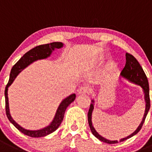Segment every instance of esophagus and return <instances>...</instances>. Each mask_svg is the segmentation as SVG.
Returning a JSON list of instances; mask_svg holds the SVG:
<instances>
[{
    "label": "esophagus",
    "mask_w": 152,
    "mask_h": 152,
    "mask_svg": "<svg viewBox=\"0 0 152 152\" xmlns=\"http://www.w3.org/2000/svg\"><path fill=\"white\" fill-rule=\"evenodd\" d=\"M91 91L90 89L88 87L86 86H83V87H81L78 90V94H88Z\"/></svg>",
    "instance_id": "obj_1"
}]
</instances>
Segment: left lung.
<instances>
[{"instance_id":"left-lung-1","label":"left lung","mask_w":152,"mask_h":152,"mask_svg":"<svg viewBox=\"0 0 152 152\" xmlns=\"http://www.w3.org/2000/svg\"><path fill=\"white\" fill-rule=\"evenodd\" d=\"M126 64L124 67L123 68L122 71L121 72V76H122L124 79H127L129 82L133 83L136 85L141 86L142 88L143 92H144V97H145V110L144 116L142 118L141 123L137 127V130L129 135L128 137H124V138L120 140V142L124 141V140H127V139L130 138V137H134V135L138 133L140 130H141L143 124L145 122V118H146L147 114H148V111L150 109V97H149V86H148V82L147 76L145 73L144 70L142 69V66H140V63L137 61V59L134 58L132 55L129 53H126ZM92 103L90 105V109H89L88 113V124L90 127L91 133L95 137H97L98 140L100 141L103 142L109 143V144H115V143H118V140H109L107 139L104 138V137H101L100 134L96 131L94 129V126L92 125V121H91V115H92V112L94 110V100H91Z\"/></svg>"}]
</instances>
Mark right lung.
Segmentation results:
<instances>
[{
    "mask_svg": "<svg viewBox=\"0 0 152 152\" xmlns=\"http://www.w3.org/2000/svg\"><path fill=\"white\" fill-rule=\"evenodd\" d=\"M64 44L61 42H51L49 44H44V45H40L34 47V49H31L28 51V52L25 54L18 61L16 64L12 66V69H11L10 75V79L8 82L7 85L6 86L5 92V105H6V114L7 116L8 119L10 120L11 123L18 129L19 131L23 133L24 134L27 136H29L31 137H42L47 136L49 134H52V132L55 131L58 128L60 124H61L62 121H63L64 115L65 111L68 106H69L72 102L74 101L75 98H76V94H73L68 96L65 99H64L61 101V103L59 105L58 108L57 110L55 115L54 117L53 120L51 122L49 125L46 126L44 128L40 129V130H26V129L23 128L21 127L19 124H17L15 121H14L12 118L11 117L10 113V109H9V101H8V88L11 86L13 81L18 76V74L22 71V69H25V67L31 64V63H33L35 61L39 60V59H45L48 57H49L52 54V51L55 50V49H61L63 47Z\"/></svg>",
    "mask_w": 152,
    "mask_h": 152,
    "instance_id": "1",
    "label": "right lung"
}]
</instances>
